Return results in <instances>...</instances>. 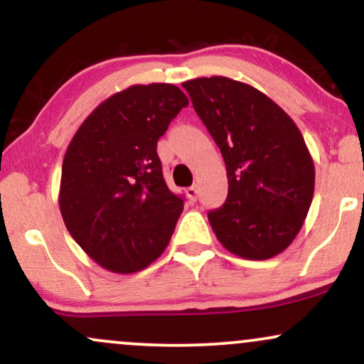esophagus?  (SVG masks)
<instances>
[{
    "mask_svg": "<svg viewBox=\"0 0 364 364\" xmlns=\"http://www.w3.org/2000/svg\"><path fill=\"white\" fill-rule=\"evenodd\" d=\"M185 193H186L188 198L191 200V202H195L196 196H198V190H196V186H188L185 190Z\"/></svg>",
    "mask_w": 364,
    "mask_h": 364,
    "instance_id": "esophagus-1",
    "label": "esophagus"
}]
</instances>
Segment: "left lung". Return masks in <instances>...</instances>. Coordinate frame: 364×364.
Segmentation results:
<instances>
[{"label":"left lung","mask_w":364,"mask_h":364,"mask_svg":"<svg viewBox=\"0 0 364 364\" xmlns=\"http://www.w3.org/2000/svg\"><path fill=\"white\" fill-rule=\"evenodd\" d=\"M220 149L228 200L208 223L228 252L267 260L292 243L315 190V166L287 112L248 83L203 77L183 83Z\"/></svg>","instance_id":"left-lung-1"}]
</instances>
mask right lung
I'll return each mask as SVG.
<instances>
[{"instance_id":"1","label":"right lung","mask_w":364,"mask_h":364,"mask_svg":"<svg viewBox=\"0 0 364 364\" xmlns=\"http://www.w3.org/2000/svg\"><path fill=\"white\" fill-rule=\"evenodd\" d=\"M185 106L176 85H132L99 104L66 149L63 220L83 252L111 272L145 269L173 236L183 198L166 185L157 140Z\"/></svg>"}]
</instances>
